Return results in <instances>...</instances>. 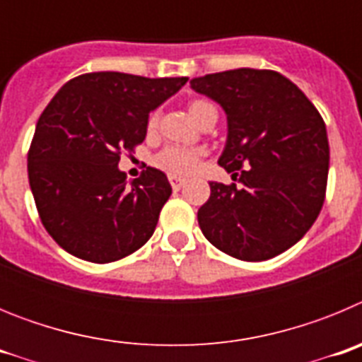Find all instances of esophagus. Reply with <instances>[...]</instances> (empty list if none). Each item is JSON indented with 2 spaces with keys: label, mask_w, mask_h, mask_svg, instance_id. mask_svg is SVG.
Returning <instances> with one entry per match:
<instances>
[{
  "label": "esophagus",
  "mask_w": 362,
  "mask_h": 362,
  "mask_svg": "<svg viewBox=\"0 0 362 362\" xmlns=\"http://www.w3.org/2000/svg\"><path fill=\"white\" fill-rule=\"evenodd\" d=\"M168 181H170V185L174 190H181V188L185 187V183H187V179L177 177V175H170V177H168Z\"/></svg>",
  "instance_id": "1"
}]
</instances>
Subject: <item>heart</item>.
<instances>
[{"label":"heart","mask_w":362,"mask_h":362,"mask_svg":"<svg viewBox=\"0 0 362 362\" xmlns=\"http://www.w3.org/2000/svg\"><path fill=\"white\" fill-rule=\"evenodd\" d=\"M210 110H216L209 101L203 99H194L188 103V112L194 117L196 123H199L204 114ZM159 124V110L150 112L148 121H146V130L153 132ZM203 159V150L199 148H185V146H165L158 156L153 158V165L174 175H188L196 170Z\"/></svg>","instance_id":"b5f03b06"}]
</instances>
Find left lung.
I'll return each mask as SVG.
<instances>
[{
	"label": "left lung",
	"mask_w": 362,
	"mask_h": 362,
	"mask_svg": "<svg viewBox=\"0 0 362 362\" xmlns=\"http://www.w3.org/2000/svg\"><path fill=\"white\" fill-rule=\"evenodd\" d=\"M190 85L225 108L228 139L219 165L233 179L210 183L197 210L201 232L241 261L283 254L325 203L330 146L321 114L276 70H225Z\"/></svg>",
	"instance_id": "left-lung-1"
}]
</instances>
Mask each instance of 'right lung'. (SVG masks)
<instances>
[{
  "label": "right lung",
  "instance_id": "add662e5",
  "mask_svg": "<svg viewBox=\"0 0 362 362\" xmlns=\"http://www.w3.org/2000/svg\"><path fill=\"white\" fill-rule=\"evenodd\" d=\"M187 81L88 72L47 105L28 148V183L45 230L63 250L105 264L152 238L170 183L150 166L127 183L117 163L145 141L150 110Z\"/></svg>",
  "mask_w": 362,
  "mask_h": 362
}]
</instances>
